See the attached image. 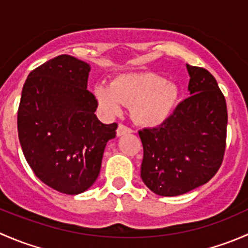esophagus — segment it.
Segmentation results:
<instances>
[{
    "label": "esophagus",
    "mask_w": 248,
    "mask_h": 248,
    "mask_svg": "<svg viewBox=\"0 0 248 248\" xmlns=\"http://www.w3.org/2000/svg\"><path fill=\"white\" fill-rule=\"evenodd\" d=\"M132 132L133 131H132L129 127L124 126V124H120L119 127H117V129H116L117 137H121V136H124V134H127V133H132Z\"/></svg>",
    "instance_id": "esophagus-1"
}]
</instances>
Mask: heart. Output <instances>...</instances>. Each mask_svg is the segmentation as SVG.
I'll use <instances>...</instances> for the list:
<instances>
[{
	"label": "heart",
	"mask_w": 248,
	"mask_h": 248,
	"mask_svg": "<svg viewBox=\"0 0 248 248\" xmlns=\"http://www.w3.org/2000/svg\"><path fill=\"white\" fill-rule=\"evenodd\" d=\"M92 92L98 109L106 117L119 116L124 106H131L134 121L146 127L166 122L180 97L176 85L151 72L122 74L110 85H94Z\"/></svg>",
	"instance_id": "1"
}]
</instances>
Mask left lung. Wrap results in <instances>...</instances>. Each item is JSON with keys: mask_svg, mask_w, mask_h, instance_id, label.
I'll return each mask as SVG.
<instances>
[{"mask_svg": "<svg viewBox=\"0 0 248 248\" xmlns=\"http://www.w3.org/2000/svg\"><path fill=\"white\" fill-rule=\"evenodd\" d=\"M186 67L191 96L166 122L139 131L144 149L140 176L162 197L180 196L206 184L218 171L226 151V98L209 71Z\"/></svg>", "mask_w": 248, "mask_h": 248, "instance_id": "8db88e82", "label": "left lung"}]
</instances>
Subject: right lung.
Segmentation results:
<instances>
[{
    "instance_id": "obj_1",
    "label": "right lung",
    "mask_w": 248,
    "mask_h": 248,
    "mask_svg": "<svg viewBox=\"0 0 248 248\" xmlns=\"http://www.w3.org/2000/svg\"><path fill=\"white\" fill-rule=\"evenodd\" d=\"M89 63L60 55L31 72L17 110V133L27 163L42 182L79 194L97 180L117 124H104L87 90Z\"/></svg>"
}]
</instances>
